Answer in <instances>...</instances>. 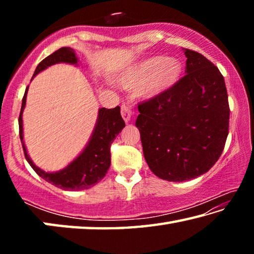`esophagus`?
Instances as JSON below:
<instances>
[{"mask_svg": "<svg viewBox=\"0 0 254 254\" xmlns=\"http://www.w3.org/2000/svg\"><path fill=\"white\" fill-rule=\"evenodd\" d=\"M121 114H122V118L126 122H128L132 118V114H133V111H132V106L131 105H122L121 107Z\"/></svg>", "mask_w": 254, "mask_h": 254, "instance_id": "esophagus-1", "label": "esophagus"}]
</instances>
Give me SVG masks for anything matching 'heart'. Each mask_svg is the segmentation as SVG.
I'll return each mask as SVG.
<instances>
[{
  "mask_svg": "<svg viewBox=\"0 0 254 254\" xmlns=\"http://www.w3.org/2000/svg\"><path fill=\"white\" fill-rule=\"evenodd\" d=\"M183 66L177 59L165 56H152L141 60L120 78L123 87L132 89L142 87L143 95L152 97L170 88L179 79Z\"/></svg>",
  "mask_w": 254,
  "mask_h": 254,
  "instance_id": "obj_1",
  "label": "heart"
}]
</instances>
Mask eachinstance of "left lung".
<instances>
[{"label":"left lung","mask_w":254,"mask_h":254,"mask_svg":"<svg viewBox=\"0 0 254 254\" xmlns=\"http://www.w3.org/2000/svg\"><path fill=\"white\" fill-rule=\"evenodd\" d=\"M186 75L137 104L149 168L168 182L194 179L212 168L225 147L230 106L224 77L199 53L184 49Z\"/></svg>","instance_id":"1"}]
</instances>
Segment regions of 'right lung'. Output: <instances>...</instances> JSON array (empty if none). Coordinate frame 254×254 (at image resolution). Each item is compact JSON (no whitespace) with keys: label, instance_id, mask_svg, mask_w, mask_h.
<instances>
[{"label":"right lung","instance_id":"obj_1","mask_svg":"<svg viewBox=\"0 0 254 254\" xmlns=\"http://www.w3.org/2000/svg\"><path fill=\"white\" fill-rule=\"evenodd\" d=\"M58 63L77 64V57L74 49H71L70 47H63L48 57H46L37 66L32 78L46 68ZM28 87L25 89L24 96L22 98V106H21L19 117V134L24 156L29 165L42 179H45L46 182L50 183L56 187L64 189V190H83V189L91 188L98 182H101L111 165V144L119 133L122 131V128L126 127V122L123 121L121 117L120 106L114 107V109L103 107L98 111L95 130H94L91 140L86 145L84 151L74 161L69 163L65 169L60 170L58 173H46V171L38 168L31 161L23 142L22 112L25 106V101H27Z\"/></svg>","mask_w":254,"mask_h":254}]
</instances>
